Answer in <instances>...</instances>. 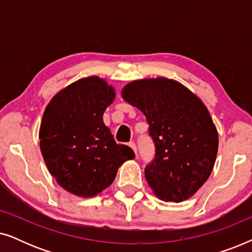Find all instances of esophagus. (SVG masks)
<instances>
[{
  "instance_id": "obj_1",
  "label": "esophagus",
  "mask_w": 252,
  "mask_h": 252,
  "mask_svg": "<svg viewBox=\"0 0 252 252\" xmlns=\"http://www.w3.org/2000/svg\"><path fill=\"white\" fill-rule=\"evenodd\" d=\"M128 146L130 147V148H132V149H133V151H134V154H137V148H136V144L135 143H134V142H129L128 143Z\"/></svg>"
}]
</instances>
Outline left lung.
<instances>
[{
    "label": "left lung",
    "instance_id": "8db88e82",
    "mask_svg": "<svg viewBox=\"0 0 252 252\" xmlns=\"http://www.w3.org/2000/svg\"><path fill=\"white\" fill-rule=\"evenodd\" d=\"M122 96L149 124L156 155L144 175L151 190L165 202L190 198L209 179L218 153V132L204 103L163 77L129 82Z\"/></svg>",
    "mask_w": 252,
    "mask_h": 252
}]
</instances>
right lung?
<instances>
[{"label": "right lung", "instance_id": "right-lung-1", "mask_svg": "<svg viewBox=\"0 0 252 252\" xmlns=\"http://www.w3.org/2000/svg\"><path fill=\"white\" fill-rule=\"evenodd\" d=\"M115 97V88L94 75L58 92L43 112L39 139L44 163L57 184L79 197L104 190L118 168L135 157L129 147L116 143L103 122Z\"/></svg>", "mask_w": 252, "mask_h": 252}]
</instances>
